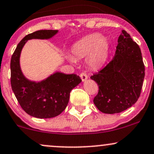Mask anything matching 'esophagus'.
Masks as SVG:
<instances>
[{"mask_svg":"<svg viewBox=\"0 0 154 154\" xmlns=\"http://www.w3.org/2000/svg\"><path fill=\"white\" fill-rule=\"evenodd\" d=\"M79 77H80V78L82 79V82H84V81H85L86 79H88V75H86L85 73H84V72H82V73H80V75H79Z\"/></svg>","mask_w":154,"mask_h":154,"instance_id":"34e87169","label":"esophagus"}]
</instances>
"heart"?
<instances>
[{
	"label": "heart",
	"instance_id": "b5f03b06",
	"mask_svg": "<svg viewBox=\"0 0 154 154\" xmlns=\"http://www.w3.org/2000/svg\"><path fill=\"white\" fill-rule=\"evenodd\" d=\"M110 51V42L106 37L99 33H93L85 36L72 48L73 56L69 59L75 63L76 59L86 57V63L91 68L96 69L101 66L106 61Z\"/></svg>",
	"mask_w": 154,
	"mask_h": 154
}]
</instances>
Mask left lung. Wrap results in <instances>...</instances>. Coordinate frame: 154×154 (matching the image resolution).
I'll return each instance as SVG.
<instances>
[{
	"instance_id": "left-lung-1",
	"label": "left lung",
	"mask_w": 154,
	"mask_h": 154,
	"mask_svg": "<svg viewBox=\"0 0 154 154\" xmlns=\"http://www.w3.org/2000/svg\"><path fill=\"white\" fill-rule=\"evenodd\" d=\"M144 77L140 48L122 30L113 59L91 77L99 88L93 99L95 106L105 114L120 113L131 107L140 95Z\"/></svg>"
}]
</instances>
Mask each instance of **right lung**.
<instances>
[{
  "label": "right lung",
  "mask_w": 154,
  "mask_h": 154,
  "mask_svg": "<svg viewBox=\"0 0 154 154\" xmlns=\"http://www.w3.org/2000/svg\"><path fill=\"white\" fill-rule=\"evenodd\" d=\"M57 30L44 29L26 35L19 42L11 59V85L19 105L26 114L40 119L59 115L66 109L70 92L82 79L75 74L56 72L40 82L26 79L19 66L21 51L27 40L48 39Z\"/></svg>",
  "instance_id": "1"
}]
</instances>
